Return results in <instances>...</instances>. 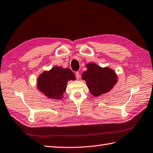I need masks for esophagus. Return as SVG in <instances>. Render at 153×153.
Instances as JSON below:
<instances>
[{"label":"esophagus","instance_id":"esophagus-1","mask_svg":"<svg viewBox=\"0 0 153 153\" xmlns=\"http://www.w3.org/2000/svg\"><path fill=\"white\" fill-rule=\"evenodd\" d=\"M76 79H79V78H80V74H79V73L78 72H76Z\"/></svg>","mask_w":153,"mask_h":153}]
</instances>
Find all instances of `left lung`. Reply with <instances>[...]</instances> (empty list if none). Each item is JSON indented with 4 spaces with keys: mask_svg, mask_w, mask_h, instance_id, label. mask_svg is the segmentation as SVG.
I'll use <instances>...</instances> for the list:
<instances>
[{
    "mask_svg": "<svg viewBox=\"0 0 153 153\" xmlns=\"http://www.w3.org/2000/svg\"><path fill=\"white\" fill-rule=\"evenodd\" d=\"M85 66L87 70L82 74L81 78L95 97L109 92L117 84V74L110 67H101L94 63H88Z\"/></svg>",
    "mask_w": 153,
    "mask_h": 153,
    "instance_id": "obj_1",
    "label": "left lung"
}]
</instances>
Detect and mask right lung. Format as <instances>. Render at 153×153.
Listing matches in <instances>:
<instances>
[{
    "mask_svg": "<svg viewBox=\"0 0 153 153\" xmlns=\"http://www.w3.org/2000/svg\"><path fill=\"white\" fill-rule=\"evenodd\" d=\"M74 80L75 74L71 69L55 66L49 71H43L38 76L37 89L47 98L60 100L63 97L68 81Z\"/></svg>",
    "mask_w": 153,
    "mask_h": 153,
    "instance_id": "obj_1",
    "label": "right lung"
}]
</instances>
